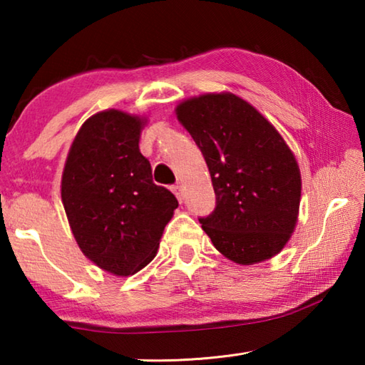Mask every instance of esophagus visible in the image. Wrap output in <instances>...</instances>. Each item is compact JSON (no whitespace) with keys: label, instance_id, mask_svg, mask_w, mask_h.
I'll use <instances>...</instances> for the list:
<instances>
[{"label":"esophagus","instance_id":"1","mask_svg":"<svg viewBox=\"0 0 365 365\" xmlns=\"http://www.w3.org/2000/svg\"><path fill=\"white\" fill-rule=\"evenodd\" d=\"M170 190H172V193H174V195L177 196V200L182 202V201H183V196H185V190H183L182 185L177 183V185H174V187H172Z\"/></svg>","mask_w":365,"mask_h":365}]
</instances>
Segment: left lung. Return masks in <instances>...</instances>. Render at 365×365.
<instances>
[{
  "mask_svg": "<svg viewBox=\"0 0 365 365\" xmlns=\"http://www.w3.org/2000/svg\"><path fill=\"white\" fill-rule=\"evenodd\" d=\"M175 113L211 174L215 209L200 222L215 250L243 265L279 255L301 200L298 163L282 135L233 93L190 98Z\"/></svg>",
  "mask_w": 365,
  "mask_h": 365,
  "instance_id": "1",
  "label": "left lung"
}]
</instances>
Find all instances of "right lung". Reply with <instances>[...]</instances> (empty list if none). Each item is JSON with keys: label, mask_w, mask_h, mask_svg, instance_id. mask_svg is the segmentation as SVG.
I'll list each match as a JSON object with an SVG mask.
<instances>
[{"label": "right lung", "mask_w": 365, "mask_h": 365, "mask_svg": "<svg viewBox=\"0 0 365 365\" xmlns=\"http://www.w3.org/2000/svg\"><path fill=\"white\" fill-rule=\"evenodd\" d=\"M145 120L117 109L83 122L67 154L61 197L73 238L98 267L127 277L156 256L164 227L178 207L153 182L140 153Z\"/></svg>", "instance_id": "1"}]
</instances>
